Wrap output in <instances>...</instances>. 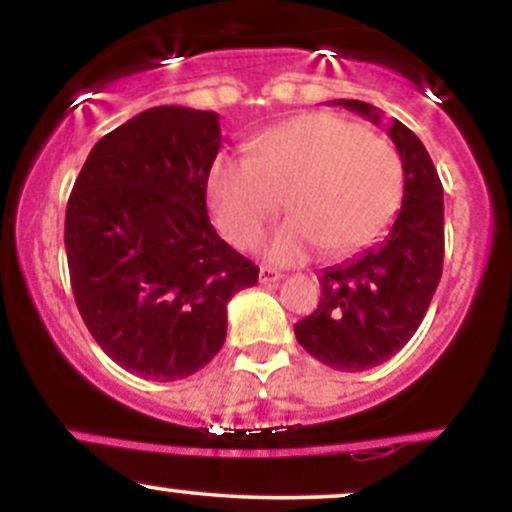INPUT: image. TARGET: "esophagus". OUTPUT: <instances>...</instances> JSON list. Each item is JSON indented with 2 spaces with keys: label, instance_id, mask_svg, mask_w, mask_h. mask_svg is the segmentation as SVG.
<instances>
[{
  "label": "esophagus",
  "instance_id": "34e87169",
  "mask_svg": "<svg viewBox=\"0 0 512 512\" xmlns=\"http://www.w3.org/2000/svg\"><path fill=\"white\" fill-rule=\"evenodd\" d=\"M281 279H284V274L276 272V269H269V267L260 269V284H276V281Z\"/></svg>",
  "mask_w": 512,
  "mask_h": 512
}]
</instances>
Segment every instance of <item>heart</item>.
Masks as SVG:
<instances>
[{
  "mask_svg": "<svg viewBox=\"0 0 512 512\" xmlns=\"http://www.w3.org/2000/svg\"><path fill=\"white\" fill-rule=\"evenodd\" d=\"M404 192L397 151L332 113L296 117L252 142V158L221 154L207 197L221 233L248 248L281 209L293 211L262 243L264 260L301 264L327 248L349 255L395 219Z\"/></svg>",
  "mask_w": 512,
  "mask_h": 512,
  "instance_id": "heart-1",
  "label": "heart"
}]
</instances>
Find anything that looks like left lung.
<instances>
[{"instance_id":"obj_1","label":"left lung","mask_w":512,"mask_h":512,"mask_svg":"<svg viewBox=\"0 0 512 512\" xmlns=\"http://www.w3.org/2000/svg\"><path fill=\"white\" fill-rule=\"evenodd\" d=\"M380 125L378 108L334 101ZM387 134L404 170V197L387 236L354 260L322 269V298L313 315L293 325L298 344L334 370L385 363L414 337L443 274V185L421 139L392 120Z\"/></svg>"}]
</instances>
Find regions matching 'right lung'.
<instances>
[{
  "mask_svg": "<svg viewBox=\"0 0 512 512\" xmlns=\"http://www.w3.org/2000/svg\"><path fill=\"white\" fill-rule=\"evenodd\" d=\"M219 115L158 105L98 139L64 219L76 308L98 346L144 380L197 373L226 342V305L260 269L211 226Z\"/></svg>",
  "mask_w": 512,
  "mask_h": 512,
  "instance_id": "add662e5",
  "label": "right lung"
}]
</instances>
